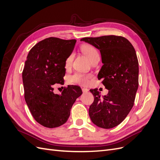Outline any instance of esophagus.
<instances>
[{
    "instance_id": "esophagus-1",
    "label": "esophagus",
    "mask_w": 160,
    "mask_h": 160,
    "mask_svg": "<svg viewBox=\"0 0 160 160\" xmlns=\"http://www.w3.org/2000/svg\"><path fill=\"white\" fill-rule=\"evenodd\" d=\"M82 91H83V93H87V92H88L89 89L88 88H82Z\"/></svg>"
}]
</instances>
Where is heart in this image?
Segmentation results:
<instances>
[{
	"mask_svg": "<svg viewBox=\"0 0 160 160\" xmlns=\"http://www.w3.org/2000/svg\"><path fill=\"white\" fill-rule=\"evenodd\" d=\"M82 51L89 58V59L92 62L97 58H99V52L95 48L91 45H85L82 47ZM72 61V55H69L65 60V67H69ZM92 78V75L88 73H82V72H75V74L69 77V81L71 83L78 84L81 85H87L89 83Z\"/></svg>",
	"mask_w": 160,
	"mask_h": 160,
	"instance_id": "1",
	"label": "heart"
}]
</instances>
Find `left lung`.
Listing matches in <instances>:
<instances>
[{
    "label": "left lung",
    "instance_id": "obj_1",
    "mask_svg": "<svg viewBox=\"0 0 160 160\" xmlns=\"http://www.w3.org/2000/svg\"><path fill=\"white\" fill-rule=\"evenodd\" d=\"M83 41L100 51L102 67L98 79L109 90L100 98L98 89H90L94 101L89 109L95 125L110 129L122 123L133 108L139 84V65L134 47L122 36L85 37Z\"/></svg>",
    "mask_w": 160,
    "mask_h": 160
}]
</instances>
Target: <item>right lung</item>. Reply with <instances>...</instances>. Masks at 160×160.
Listing matches in <instances>:
<instances>
[{
	"mask_svg": "<svg viewBox=\"0 0 160 160\" xmlns=\"http://www.w3.org/2000/svg\"><path fill=\"white\" fill-rule=\"evenodd\" d=\"M76 40L49 37L34 46L27 55L22 71L25 99L34 119L48 128L66 123L77 98L79 86L68 85L61 95L53 93V85L64 84L65 62L73 50Z\"/></svg>",
	"mask_w": 160,
	"mask_h": 160,
	"instance_id": "obj_1",
	"label": "right lung"
}]
</instances>
